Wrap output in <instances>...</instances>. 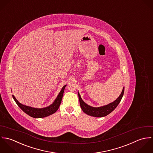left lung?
Returning <instances> with one entry per match:
<instances>
[{
	"label": "left lung",
	"mask_w": 153,
	"mask_h": 153,
	"mask_svg": "<svg viewBox=\"0 0 153 153\" xmlns=\"http://www.w3.org/2000/svg\"><path fill=\"white\" fill-rule=\"evenodd\" d=\"M123 93H124V87L122 89V92L120 95V96L114 102L110 103L107 105H105V106L97 107V108L92 107L86 104L81 98V96L79 92H78V96L79 98L80 107L85 114H86L88 115L94 117H103L109 114L117 107V106L120 103L122 99Z\"/></svg>",
	"instance_id": "1"
}]
</instances>
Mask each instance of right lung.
Segmentation results:
<instances>
[{"mask_svg":"<svg viewBox=\"0 0 153 153\" xmlns=\"http://www.w3.org/2000/svg\"><path fill=\"white\" fill-rule=\"evenodd\" d=\"M66 85L64 86L62 88L60 92L59 93V95L57 96V98L55 99L54 102L50 106L44 108H32L28 106H26L24 105L21 104L18 102V100L13 95H12V97L13 99L15 100V102L18 105V106L27 114H28L29 116L31 117L35 118H44L46 117H48L50 115L53 114L55 113L58 109L60 107V105L61 104L62 97L63 96V93L64 91V89Z\"/></svg>","mask_w":153,"mask_h":153,"instance_id":"right-lung-1","label":"right lung"}]
</instances>
